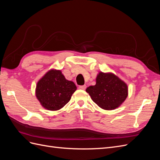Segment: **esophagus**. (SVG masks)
Segmentation results:
<instances>
[{
    "label": "esophagus",
    "mask_w": 160,
    "mask_h": 160,
    "mask_svg": "<svg viewBox=\"0 0 160 160\" xmlns=\"http://www.w3.org/2000/svg\"><path fill=\"white\" fill-rule=\"evenodd\" d=\"M79 89H82V90H85L86 89V85H80V86H79Z\"/></svg>",
    "instance_id": "obj_1"
}]
</instances>
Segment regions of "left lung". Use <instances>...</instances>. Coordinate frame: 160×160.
Segmentation results:
<instances>
[{
	"label": "left lung",
	"instance_id": "1",
	"mask_svg": "<svg viewBox=\"0 0 160 160\" xmlns=\"http://www.w3.org/2000/svg\"><path fill=\"white\" fill-rule=\"evenodd\" d=\"M86 91L99 108L105 110L118 108L128 95L127 84L111 72H99L95 85L89 86Z\"/></svg>",
	"mask_w": 160,
	"mask_h": 160
}]
</instances>
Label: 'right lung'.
<instances>
[{
	"mask_svg": "<svg viewBox=\"0 0 160 160\" xmlns=\"http://www.w3.org/2000/svg\"><path fill=\"white\" fill-rule=\"evenodd\" d=\"M76 89L73 82L67 80L60 70L51 69L38 81L36 96L43 108L57 111L69 102Z\"/></svg>",
	"mask_w": 160,
	"mask_h": 160,
	"instance_id": "right-lung-1",
	"label": "right lung"
}]
</instances>
